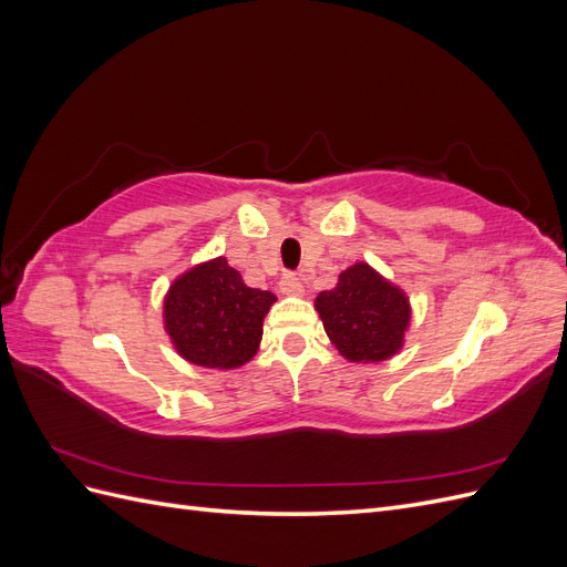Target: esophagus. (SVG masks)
<instances>
[{
    "label": "esophagus",
    "mask_w": 567,
    "mask_h": 567,
    "mask_svg": "<svg viewBox=\"0 0 567 567\" xmlns=\"http://www.w3.org/2000/svg\"><path fill=\"white\" fill-rule=\"evenodd\" d=\"M279 288H281L284 296H305L302 279L300 277H290V274H286V277L281 279Z\"/></svg>",
    "instance_id": "obj_1"
}]
</instances>
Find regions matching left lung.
Instances as JSON below:
<instances>
[{
    "label": "left lung",
    "instance_id": "obj_1",
    "mask_svg": "<svg viewBox=\"0 0 567 567\" xmlns=\"http://www.w3.org/2000/svg\"><path fill=\"white\" fill-rule=\"evenodd\" d=\"M315 310L348 362L379 364L404 348L411 302L400 286L367 262L340 271L336 288L317 296Z\"/></svg>",
    "mask_w": 567,
    "mask_h": 567
}]
</instances>
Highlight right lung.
<instances>
[{
  "label": "right lung",
  "instance_id": "1",
  "mask_svg": "<svg viewBox=\"0 0 567 567\" xmlns=\"http://www.w3.org/2000/svg\"><path fill=\"white\" fill-rule=\"evenodd\" d=\"M277 296L250 288L227 257L194 265L169 284L163 323L173 348L188 364L238 369L255 357L262 321Z\"/></svg>",
  "mask_w": 567,
  "mask_h": 567
}]
</instances>
